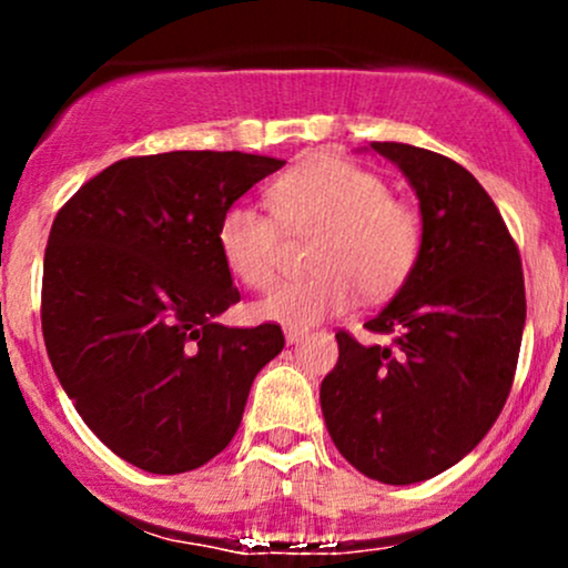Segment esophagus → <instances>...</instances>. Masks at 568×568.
I'll list each match as a JSON object with an SVG mask.
<instances>
[{"instance_id": "esophagus-1", "label": "esophagus", "mask_w": 568, "mask_h": 568, "mask_svg": "<svg viewBox=\"0 0 568 568\" xmlns=\"http://www.w3.org/2000/svg\"><path fill=\"white\" fill-rule=\"evenodd\" d=\"M304 336H306V331H302V328H285V342L288 344H298Z\"/></svg>"}]
</instances>
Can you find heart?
I'll return each mask as SVG.
<instances>
[{
  "label": "heart",
  "instance_id": "1",
  "mask_svg": "<svg viewBox=\"0 0 568 568\" xmlns=\"http://www.w3.org/2000/svg\"><path fill=\"white\" fill-rule=\"evenodd\" d=\"M277 222L253 205H230L219 219L221 262L234 280L262 291L275 280L280 226L321 230L306 277L285 280L253 306L256 317L285 328H312L347 312L363 296L400 288L422 247V226L408 205L389 197L387 181L355 162L315 158L270 186Z\"/></svg>",
  "mask_w": 568,
  "mask_h": 568
}]
</instances>
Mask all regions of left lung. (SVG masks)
<instances>
[{"mask_svg": "<svg viewBox=\"0 0 568 568\" xmlns=\"http://www.w3.org/2000/svg\"><path fill=\"white\" fill-rule=\"evenodd\" d=\"M419 200L410 275L366 323L387 347L338 331L321 384L331 440L355 470L408 486L454 467L484 440L510 393L526 323L520 256L497 205L443 154L374 141Z\"/></svg>", "mask_w": 568, "mask_h": 568, "instance_id": "left-lung-1", "label": "left lung"}]
</instances>
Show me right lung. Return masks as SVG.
Wrapping results in <instances>:
<instances>
[{"mask_svg": "<svg viewBox=\"0 0 568 568\" xmlns=\"http://www.w3.org/2000/svg\"><path fill=\"white\" fill-rule=\"evenodd\" d=\"M285 160L243 152L130 158L58 211L44 251L42 334L77 414L154 475L202 467L237 433L280 325L226 328L240 302L221 262L226 207Z\"/></svg>", "mask_w": 568, "mask_h": 568, "instance_id": "obj_1", "label": "right lung"}]
</instances>
